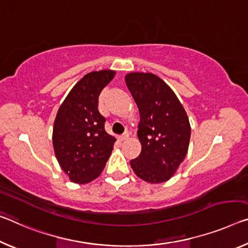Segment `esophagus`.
Here are the masks:
<instances>
[{"label":"esophagus","instance_id":"esophagus-1","mask_svg":"<svg viewBox=\"0 0 248 248\" xmlns=\"http://www.w3.org/2000/svg\"><path fill=\"white\" fill-rule=\"evenodd\" d=\"M127 139H128V133H124L123 135L120 136V140H127Z\"/></svg>","mask_w":248,"mask_h":248}]
</instances>
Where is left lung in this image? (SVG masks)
Listing matches in <instances>:
<instances>
[{"label":"left lung","mask_w":248,"mask_h":248,"mask_svg":"<svg viewBox=\"0 0 248 248\" xmlns=\"http://www.w3.org/2000/svg\"><path fill=\"white\" fill-rule=\"evenodd\" d=\"M125 82L140 117L137 136L142 152L131 161L132 169L152 184L169 181L188 151L187 114L173 90L157 75L133 72L126 74Z\"/></svg>","instance_id":"obj_1"}]
</instances>
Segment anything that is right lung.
I'll return each mask as SVG.
<instances>
[{"instance_id":"obj_1","label":"right lung","mask_w":248,"mask_h":248,"mask_svg":"<svg viewBox=\"0 0 248 248\" xmlns=\"http://www.w3.org/2000/svg\"><path fill=\"white\" fill-rule=\"evenodd\" d=\"M115 71L91 72L79 79L61 104L53 127L56 159L70 180L86 184L100 176L115 137L106 133L98 112V96Z\"/></svg>"}]
</instances>
